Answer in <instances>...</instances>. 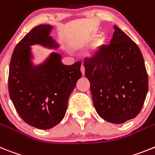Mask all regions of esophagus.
Instances as JSON below:
<instances>
[{
	"instance_id": "34e87169",
	"label": "esophagus",
	"mask_w": 155,
	"mask_h": 155,
	"mask_svg": "<svg viewBox=\"0 0 155 155\" xmlns=\"http://www.w3.org/2000/svg\"><path fill=\"white\" fill-rule=\"evenodd\" d=\"M80 70H81L82 75H83V76H84V74H85V68H84V66H83V65H82L81 68H80Z\"/></svg>"
}]
</instances>
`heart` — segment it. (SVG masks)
I'll return each mask as SVG.
<instances>
[{
    "mask_svg": "<svg viewBox=\"0 0 155 155\" xmlns=\"http://www.w3.org/2000/svg\"><path fill=\"white\" fill-rule=\"evenodd\" d=\"M100 36V33H97L95 34H94L93 36V39H96L97 37H98ZM106 42V39L105 37H100L97 40V42L95 43V44L94 45L92 48H91L90 51L87 53V57L89 58H96L97 57L98 55L101 54V48L103 47V45L105 44Z\"/></svg>",
    "mask_w": 155,
    "mask_h": 155,
    "instance_id": "1",
    "label": "heart"
}]
</instances>
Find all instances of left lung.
Here are the masks:
<instances>
[{"instance_id": "1", "label": "left lung", "mask_w": 155, "mask_h": 155, "mask_svg": "<svg viewBox=\"0 0 155 155\" xmlns=\"http://www.w3.org/2000/svg\"><path fill=\"white\" fill-rule=\"evenodd\" d=\"M110 45L84 61L94 106L101 118L122 124L140 113L148 91V76L138 46L114 25Z\"/></svg>"}]
</instances>
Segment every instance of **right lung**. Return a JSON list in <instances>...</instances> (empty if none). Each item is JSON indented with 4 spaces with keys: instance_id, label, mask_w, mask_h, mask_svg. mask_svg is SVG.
Listing matches in <instances>:
<instances>
[{
    "instance_id": "add662e5",
    "label": "right lung",
    "mask_w": 155,
    "mask_h": 155,
    "mask_svg": "<svg viewBox=\"0 0 155 155\" xmlns=\"http://www.w3.org/2000/svg\"><path fill=\"white\" fill-rule=\"evenodd\" d=\"M52 28L40 25L31 29L16 45L9 65V95L15 110L24 122L40 130L51 129L62 120L70 94L82 76L80 61L64 65L55 52L38 65L32 61L31 46L59 47L50 36Z\"/></svg>"
}]
</instances>
